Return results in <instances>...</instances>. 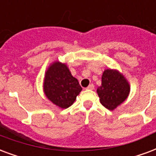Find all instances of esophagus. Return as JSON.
I'll return each mask as SVG.
<instances>
[{
    "label": "esophagus",
    "mask_w": 156,
    "mask_h": 156,
    "mask_svg": "<svg viewBox=\"0 0 156 156\" xmlns=\"http://www.w3.org/2000/svg\"><path fill=\"white\" fill-rule=\"evenodd\" d=\"M94 87H95V86H94L93 84L91 83V84H90V85H89V86L87 87V89H88V90H93Z\"/></svg>",
    "instance_id": "34e87169"
}]
</instances>
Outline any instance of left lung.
<instances>
[{"mask_svg": "<svg viewBox=\"0 0 156 156\" xmlns=\"http://www.w3.org/2000/svg\"><path fill=\"white\" fill-rule=\"evenodd\" d=\"M129 91V84L122 74L116 70H105L101 85L97 87V93L102 105L113 110L127 99Z\"/></svg>", "mask_w": 156, "mask_h": 156, "instance_id": "1", "label": "left lung"}]
</instances>
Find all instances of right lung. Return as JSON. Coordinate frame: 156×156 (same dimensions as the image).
Here are the masks:
<instances>
[{"mask_svg": "<svg viewBox=\"0 0 156 156\" xmlns=\"http://www.w3.org/2000/svg\"><path fill=\"white\" fill-rule=\"evenodd\" d=\"M43 87L46 97L62 109L72 105L82 91L78 79L73 78L65 64L59 62L53 63L47 69Z\"/></svg>", "mask_w": 156, "mask_h": 156, "instance_id": "1", "label": "right lung"}]
</instances>
